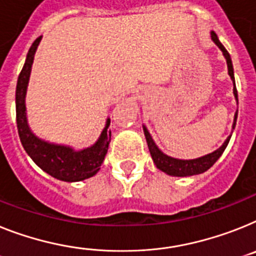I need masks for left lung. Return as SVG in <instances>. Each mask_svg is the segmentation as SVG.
I'll return each instance as SVG.
<instances>
[{"label": "left lung", "instance_id": "1", "mask_svg": "<svg viewBox=\"0 0 256 256\" xmlns=\"http://www.w3.org/2000/svg\"><path fill=\"white\" fill-rule=\"evenodd\" d=\"M211 38L212 42L220 48V50L222 52V54H224L225 60H226L228 74H229L230 79L233 80V94L234 98H236V100H237L238 102L237 88H236V82H234V70L233 64H232L230 54H229L226 49L224 48V45L221 44L218 35L214 34V31H211ZM237 116L238 110L236 112V114H234L233 126H232L233 130L234 128H236V124H237ZM143 132H144L146 140H147L148 148H150V154H151L154 165H156L158 169H160L161 172H164V173H166L168 176H172V177H190V176H196L200 174V173H204L206 170H208V169L211 168L212 165L220 158V156L222 154V152L225 151V148H226L228 143H229V140H230L232 138L230 134L226 138V140L222 143V146H221L220 148H218L216 151L211 152V154H204V156H202V158H191V160H182V158H170V156L165 154L164 152L161 151L160 148L156 146V143H154V140L152 139L151 134H150V132H148L144 124H143Z\"/></svg>", "mask_w": 256, "mask_h": 256}]
</instances>
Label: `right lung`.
I'll use <instances>...</instances> for the list:
<instances>
[{
  "instance_id": "add662e5",
  "label": "right lung",
  "mask_w": 256,
  "mask_h": 256,
  "mask_svg": "<svg viewBox=\"0 0 256 256\" xmlns=\"http://www.w3.org/2000/svg\"><path fill=\"white\" fill-rule=\"evenodd\" d=\"M40 42H42V36L32 42L16 83L15 108H16V128H18L19 138L27 154L45 173H48L49 176L57 178L60 181H83L94 177L100 170L110 142V132H109L110 118H106L105 128H102L98 140L91 147L78 151L70 146L57 144L44 140L32 132L27 120L26 95H27L32 64Z\"/></svg>"
}]
</instances>
